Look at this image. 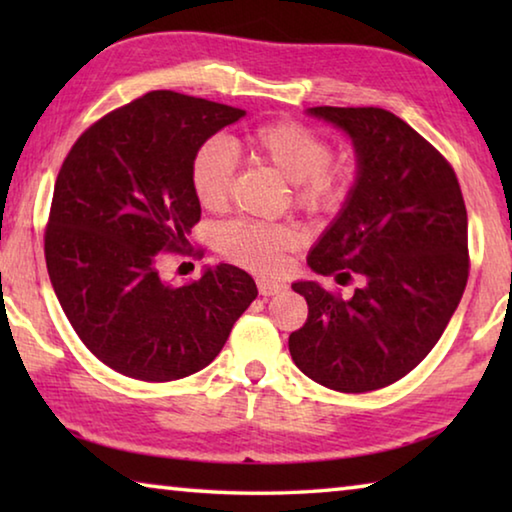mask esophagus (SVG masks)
Returning a JSON list of instances; mask_svg holds the SVG:
<instances>
[{"mask_svg": "<svg viewBox=\"0 0 512 512\" xmlns=\"http://www.w3.org/2000/svg\"><path fill=\"white\" fill-rule=\"evenodd\" d=\"M257 289H259V296H264V298H268V296H277V293H282L284 289H287V284H282V282H275V280H257Z\"/></svg>", "mask_w": 512, "mask_h": 512, "instance_id": "34e87169", "label": "esophagus"}]
</instances>
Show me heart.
<instances>
[{"label": "heart", "instance_id": "obj_1", "mask_svg": "<svg viewBox=\"0 0 512 512\" xmlns=\"http://www.w3.org/2000/svg\"><path fill=\"white\" fill-rule=\"evenodd\" d=\"M250 158L271 164L291 180L293 203L311 216L343 210L357 185V169L350 162L332 160V144L325 135L293 119L266 121L244 137ZM237 155L219 137L198 146L189 169L192 189L203 207L216 210L232 192ZM300 235L291 223L235 219L216 232L219 253L257 273H275L284 253L298 246Z\"/></svg>", "mask_w": 512, "mask_h": 512}]
</instances>
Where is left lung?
Instances as JSON below:
<instances>
[{
  "label": "left lung",
  "instance_id": "obj_1",
  "mask_svg": "<svg viewBox=\"0 0 512 512\" xmlns=\"http://www.w3.org/2000/svg\"><path fill=\"white\" fill-rule=\"evenodd\" d=\"M352 137L350 201L307 257L352 296L296 282L307 323L289 352L309 379L339 393L384 388L418 366L463 298L470 253L461 185L445 155L384 108H309Z\"/></svg>",
  "mask_w": 512,
  "mask_h": 512
}]
</instances>
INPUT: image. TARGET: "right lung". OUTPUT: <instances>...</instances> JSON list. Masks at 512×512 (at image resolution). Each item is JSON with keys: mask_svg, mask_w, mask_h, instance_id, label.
Here are the masks:
<instances>
[{"mask_svg": "<svg viewBox=\"0 0 512 512\" xmlns=\"http://www.w3.org/2000/svg\"><path fill=\"white\" fill-rule=\"evenodd\" d=\"M244 115L155 90L94 121L58 171L45 228L51 287L85 348L121 375L203 370L257 298L253 277L230 264L185 287L160 277L164 255H201L187 241L201 221L196 149Z\"/></svg>", "mask_w": 512, "mask_h": 512, "instance_id": "obj_1", "label": "right lung"}]
</instances>
